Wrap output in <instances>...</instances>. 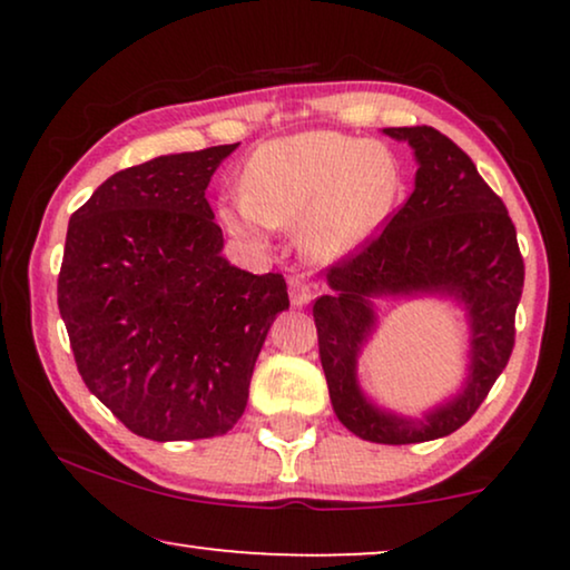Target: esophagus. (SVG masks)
Listing matches in <instances>:
<instances>
[{
	"mask_svg": "<svg viewBox=\"0 0 570 570\" xmlns=\"http://www.w3.org/2000/svg\"><path fill=\"white\" fill-rule=\"evenodd\" d=\"M311 298H314V291H311V285L306 283V279L293 277L291 279V303H293V306L295 308L308 306Z\"/></svg>",
	"mask_w": 570,
	"mask_h": 570,
	"instance_id": "esophagus-1",
	"label": "esophagus"
}]
</instances>
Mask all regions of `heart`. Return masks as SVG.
<instances>
[{
	"label": "heart",
	"instance_id": "1",
	"mask_svg": "<svg viewBox=\"0 0 570 570\" xmlns=\"http://www.w3.org/2000/svg\"><path fill=\"white\" fill-rule=\"evenodd\" d=\"M400 184L386 147L342 131H303L256 147L240 176L244 197L225 199L220 220L244 238L301 223L303 254L334 262L386 220Z\"/></svg>",
	"mask_w": 570,
	"mask_h": 570
}]
</instances>
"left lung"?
<instances>
[{
    "label": "left lung",
    "instance_id": "1",
    "mask_svg": "<svg viewBox=\"0 0 570 570\" xmlns=\"http://www.w3.org/2000/svg\"><path fill=\"white\" fill-rule=\"evenodd\" d=\"M384 131L415 150V191L384 228L326 267L334 293L316 298L314 322L340 423L363 441L402 446L459 431L485 402L517 340L524 259L509 209L462 147L433 127ZM386 292H449L471 308V379L417 424L371 409L354 381L356 347L372 328L370 298Z\"/></svg>",
    "mask_w": 570,
    "mask_h": 570
}]
</instances>
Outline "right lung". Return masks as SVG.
I'll list each match as a JSON object with an SVG mask.
<instances>
[{
  "instance_id": "add662e5",
  "label": "right lung",
  "mask_w": 570,
  "mask_h": 570,
  "mask_svg": "<svg viewBox=\"0 0 570 570\" xmlns=\"http://www.w3.org/2000/svg\"><path fill=\"white\" fill-rule=\"evenodd\" d=\"M236 147L124 168L69 217L57 295L77 371L142 439L228 433L272 318L291 306L279 272L220 256L205 189Z\"/></svg>"
}]
</instances>
